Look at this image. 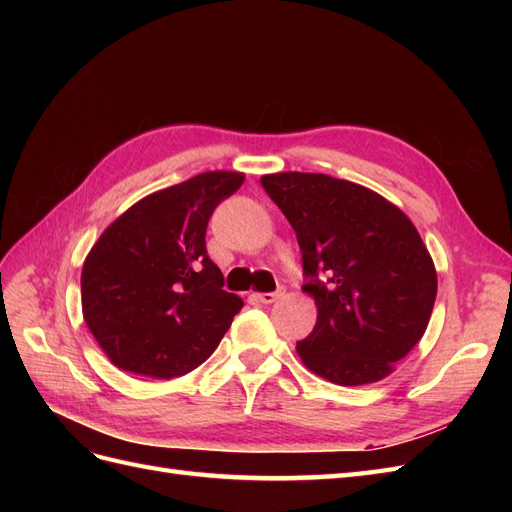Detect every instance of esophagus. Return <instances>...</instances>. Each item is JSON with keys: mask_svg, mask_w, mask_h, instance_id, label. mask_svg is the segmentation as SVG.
Instances as JSON below:
<instances>
[{"mask_svg": "<svg viewBox=\"0 0 512 512\" xmlns=\"http://www.w3.org/2000/svg\"><path fill=\"white\" fill-rule=\"evenodd\" d=\"M280 294H282V292H256L254 297H256V301H258V303L271 305V303H275L277 299H280Z\"/></svg>", "mask_w": 512, "mask_h": 512, "instance_id": "esophagus-1", "label": "esophagus"}]
</instances>
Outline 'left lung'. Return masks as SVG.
Instances as JSON below:
<instances>
[{"mask_svg": "<svg viewBox=\"0 0 512 512\" xmlns=\"http://www.w3.org/2000/svg\"><path fill=\"white\" fill-rule=\"evenodd\" d=\"M297 232L316 327L303 365L342 386L386 378L421 342L438 292L431 254L408 215L365 185L322 173L262 175Z\"/></svg>", "mask_w": 512, "mask_h": 512, "instance_id": "1", "label": "left lung"}]
</instances>
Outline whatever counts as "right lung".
<instances>
[{"instance_id":"obj_1","label":"right lung","mask_w":512,"mask_h":512,"mask_svg":"<svg viewBox=\"0 0 512 512\" xmlns=\"http://www.w3.org/2000/svg\"><path fill=\"white\" fill-rule=\"evenodd\" d=\"M245 181L209 170L153 192L106 226L81 273L83 320L115 367L170 380L205 363L241 297L207 256L213 209Z\"/></svg>"}]
</instances>
